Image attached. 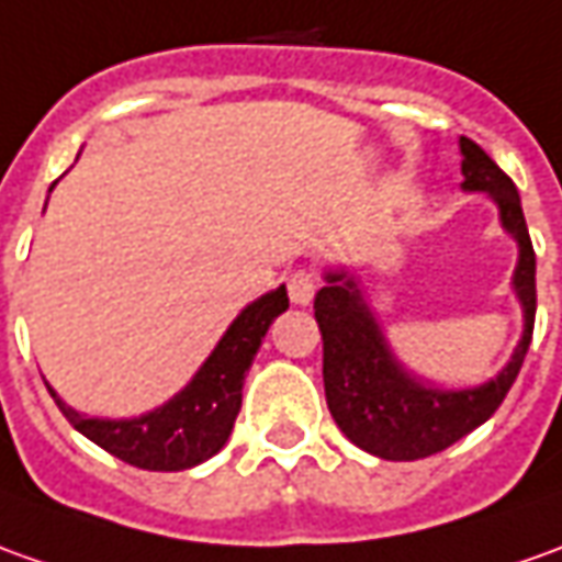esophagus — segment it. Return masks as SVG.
Returning <instances> with one entry per match:
<instances>
[{
  "label": "esophagus",
  "instance_id": "esophagus-1",
  "mask_svg": "<svg viewBox=\"0 0 562 562\" xmlns=\"http://www.w3.org/2000/svg\"><path fill=\"white\" fill-rule=\"evenodd\" d=\"M316 295V277L307 273V270H297L289 277V297H292V304L297 307H307Z\"/></svg>",
  "mask_w": 562,
  "mask_h": 562
}]
</instances>
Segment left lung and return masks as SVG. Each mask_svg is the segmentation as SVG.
I'll return each instance as SVG.
<instances>
[{"label": "left lung", "instance_id": "1", "mask_svg": "<svg viewBox=\"0 0 562 562\" xmlns=\"http://www.w3.org/2000/svg\"><path fill=\"white\" fill-rule=\"evenodd\" d=\"M461 147V190L486 193L498 209L502 231L517 243L510 292L522 311V335L502 372L473 387H442L412 372L396 357L378 313L350 267H326L313 316L323 331V384L335 425L347 440L384 461H418L442 452L490 422L520 375L536 326V251L526 231L520 193L505 171L471 137Z\"/></svg>", "mask_w": 562, "mask_h": 562}]
</instances>
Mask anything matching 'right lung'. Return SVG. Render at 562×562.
Segmentation results:
<instances>
[{"label": "right lung", "instance_id": "obj_1", "mask_svg": "<svg viewBox=\"0 0 562 562\" xmlns=\"http://www.w3.org/2000/svg\"><path fill=\"white\" fill-rule=\"evenodd\" d=\"M285 311H289L285 285H277L261 297H255L236 313V319L184 387L169 396L162 406L135 418H98L76 412L57 396L48 381L45 387L55 396L57 409L67 415V422L110 456L122 458L140 471H187L217 456L224 442L231 440L233 422L243 406L246 372L251 369V360L270 323Z\"/></svg>", "mask_w": 562, "mask_h": 562}]
</instances>
